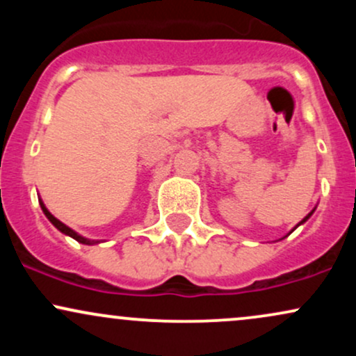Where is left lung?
I'll list each match as a JSON object with an SVG mask.
<instances>
[{
    "mask_svg": "<svg viewBox=\"0 0 356 356\" xmlns=\"http://www.w3.org/2000/svg\"><path fill=\"white\" fill-rule=\"evenodd\" d=\"M313 212H314V209H313L312 212H309V214H308V216H306V218H305L303 220H301V222H298V224H296V227H298V226H301V224H303V222H306V220H308L309 218H312V214H313ZM296 227H295V229H296ZM295 229H293V231H295ZM293 231H291V232H293ZM291 232H289V234H291ZM286 236H288V234H286ZM286 236H284V238H286Z\"/></svg>",
    "mask_w": 356,
    "mask_h": 356,
    "instance_id": "1",
    "label": "left lung"
}]
</instances>
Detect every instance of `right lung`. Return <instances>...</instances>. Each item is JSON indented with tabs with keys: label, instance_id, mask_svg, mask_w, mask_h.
Returning <instances> with one entry per match:
<instances>
[{
	"label": "right lung",
	"instance_id": "obj_1",
	"mask_svg": "<svg viewBox=\"0 0 356 356\" xmlns=\"http://www.w3.org/2000/svg\"><path fill=\"white\" fill-rule=\"evenodd\" d=\"M38 201H40V206H42V211H43V214L47 216L48 220H50V222L53 224V226H55L56 229H58L60 232H63V234L70 236V238H73V239H75V241H79V243H81V244H88V246H92V244H97V243H100V241H95V239H87V238H83V236H80L79 232H75V231L72 229V227H68L67 224H63V222H61V220L56 219L55 216H53L51 212L47 209V206H44L42 199H38Z\"/></svg>",
	"mask_w": 356,
	"mask_h": 356
}]
</instances>
